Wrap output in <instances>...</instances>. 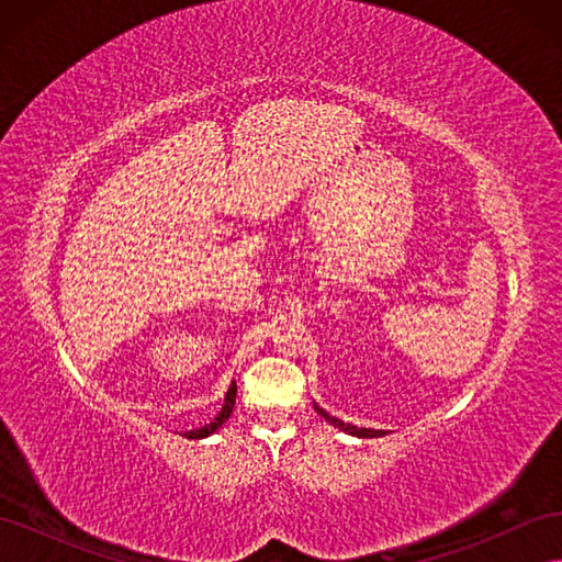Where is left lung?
Returning a JSON list of instances; mask_svg holds the SVG:
<instances>
[{
	"mask_svg": "<svg viewBox=\"0 0 562 562\" xmlns=\"http://www.w3.org/2000/svg\"><path fill=\"white\" fill-rule=\"evenodd\" d=\"M314 411L326 419V422H330L333 427H337L339 431H345V434H351V436H359V438H380V436H386V431H382V429H359V427H353V424H347V422H342V419H337V417H330L326 411H323V407H318L316 403H314Z\"/></svg>",
	"mask_w": 562,
	"mask_h": 562,
	"instance_id": "obj_1",
	"label": "left lung"
}]
</instances>
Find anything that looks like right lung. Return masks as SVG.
Instances as JSON below:
<instances>
[{"mask_svg": "<svg viewBox=\"0 0 562 562\" xmlns=\"http://www.w3.org/2000/svg\"><path fill=\"white\" fill-rule=\"evenodd\" d=\"M234 403H236V382H232L229 384V389H227V396H225V403H223V411H220L209 424H203L201 429H194V431H184L182 436L184 438H190V440H199V438H209L211 434H215L220 427H223V424L229 419V415H232V411H234Z\"/></svg>", "mask_w": 562, "mask_h": 562, "instance_id": "right-lung-1", "label": "right lung"}]
</instances>
